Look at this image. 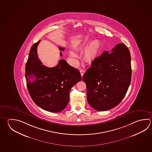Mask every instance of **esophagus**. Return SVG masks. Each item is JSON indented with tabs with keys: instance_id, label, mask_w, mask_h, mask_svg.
I'll list each match as a JSON object with an SVG mask.
<instances>
[{
	"instance_id": "34e87169",
	"label": "esophagus",
	"mask_w": 152,
	"mask_h": 152,
	"mask_svg": "<svg viewBox=\"0 0 152 152\" xmlns=\"http://www.w3.org/2000/svg\"><path fill=\"white\" fill-rule=\"evenodd\" d=\"M84 72H85V71L83 70V69H81L80 70V75H81V76H82V77H83V75L84 74Z\"/></svg>"
}]
</instances>
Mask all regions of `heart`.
<instances>
[{"label":"heart","mask_w":152,"mask_h":152,"mask_svg":"<svg viewBox=\"0 0 152 152\" xmlns=\"http://www.w3.org/2000/svg\"><path fill=\"white\" fill-rule=\"evenodd\" d=\"M90 41V39L88 37H86L82 43H80L78 48L83 49L85 48ZM100 47V43L98 40H95L92 41L91 43L86 47L84 50L83 53V57L84 60L88 62H91L95 60L97 57L98 54ZM69 56L72 58H76L77 55L74 50H70L69 52Z\"/></svg>","instance_id":"heart-1"}]
</instances>
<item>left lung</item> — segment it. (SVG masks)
Instances as JSON below:
<instances>
[{
  "label": "left lung",
  "instance_id": "obj_1",
  "mask_svg": "<svg viewBox=\"0 0 152 152\" xmlns=\"http://www.w3.org/2000/svg\"><path fill=\"white\" fill-rule=\"evenodd\" d=\"M111 53L104 52L92 62L83 75L87 100L99 111L109 110L123 100L131 83V55L124 43H119Z\"/></svg>",
  "mask_w": 152,
  "mask_h": 152
}]
</instances>
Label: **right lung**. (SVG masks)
<instances>
[{"label": "right lung", "instance_id": "1", "mask_svg": "<svg viewBox=\"0 0 152 152\" xmlns=\"http://www.w3.org/2000/svg\"><path fill=\"white\" fill-rule=\"evenodd\" d=\"M40 41L32 46L26 63L27 89L34 102L41 109L49 112H61L68 104L70 89L82 80L81 75L78 69L63 59L53 68L42 65L37 56ZM58 49L61 51L64 50L61 47Z\"/></svg>", "mask_w": 152, "mask_h": 152}]
</instances>
